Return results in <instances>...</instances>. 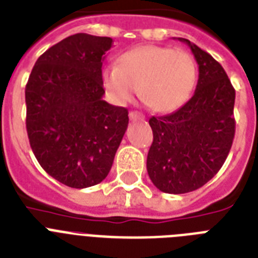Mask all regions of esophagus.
<instances>
[{"label":"esophagus","instance_id":"1","mask_svg":"<svg viewBox=\"0 0 258 258\" xmlns=\"http://www.w3.org/2000/svg\"><path fill=\"white\" fill-rule=\"evenodd\" d=\"M128 116L133 122H136V120H144V115L138 112V111H131L128 114Z\"/></svg>","mask_w":258,"mask_h":258}]
</instances>
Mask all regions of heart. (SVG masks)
<instances>
[{
  "instance_id": "heart-1",
  "label": "heart",
  "mask_w": 258,
  "mask_h": 258,
  "mask_svg": "<svg viewBox=\"0 0 258 258\" xmlns=\"http://www.w3.org/2000/svg\"><path fill=\"white\" fill-rule=\"evenodd\" d=\"M196 60L185 50L163 46H140L119 56L118 66L102 71V83L112 103L123 106L139 89L142 100L155 112L181 107L194 91Z\"/></svg>"
}]
</instances>
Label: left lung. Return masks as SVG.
<instances>
[{
	"label": "left lung",
	"instance_id": "obj_1",
	"mask_svg": "<svg viewBox=\"0 0 258 258\" xmlns=\"http://www.w3.org/2000/svg\"><path fill=\"white\" fill-rule=\"evenodd\" d=\"M199 64L195 94L177 111L152 116L154 134L147 156L151 181L165 194L203 187L223 167L234 138L233 86L212 55L185 38Z\"/></svg>",
	"mask_w": 258,
	"mask_h": 258
}]
</instances>
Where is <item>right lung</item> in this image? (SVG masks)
<instances>
[{"label": "right lung", "instance_id": "add662e5", "mask_svg": "<svg viewBox=\"0 0 258 258\" xmlns=\"http://www.w3.org/2000/svg\"><path fill=\"white\" fill-rule=\"evenodd\" d=\"M110 37L70 35L39 56L25 89L30 147L50 176L71 188L100 183L122 142L128 111L103 100Z\"/></svg>", "mask_w": 258, "mask_h": 258}]
</instances>
